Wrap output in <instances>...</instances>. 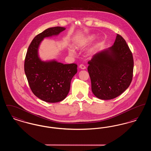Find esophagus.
<instances>
[{
  "mask_svg": "<svg viewBox=\"0 0 151 151\" xmlns=\"http://www.w3.org/2000/svg\"><path fill=\"white\" fill-rule=\"evenodd\" d=\"M79 68H80V69H81V70H85V69H86V67L84 65H79Z\"/></svg>",
  "mask_w": 151,
  "mask_h": 151,
  "instance_id": "34e87169",
  "label": "esophagus"
}]
</instances>
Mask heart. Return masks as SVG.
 <instances>
[{
	"label": "heart",
	"mask_w": 151,
	"mask_h": 151,
	"mask_svg": "<svg viewBox=\"0 0 151 151\" xmlns=\"http://www.w3.org/2000/svg\"><path fill=\"white\" fill-rule=\"evenodd\" d=\"M95 38L94 36H90L88 37L86 39H84L81 43H77L75 46L76 48L77 49H81L85 45H86V43H89L92 41H93ZM69 52L71 55H73L74 54V50L72 49V48H70L69 49Z\"/></svg>",
	"instance_id": "b5f03b06"
}]
</instances>
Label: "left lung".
<instances>
[{
  "instance_id": "left-lung-1",
  "label": "left lung",
  "mask_w": 151,
  "mask_h": 151,
  "mask_svg": "<svg viewBox=\"0 0 151 151\" xmlns=\"http://www.w3.org/2000/svg\"><path fill=\"white\" fill-rule=\"evenodd\" d=\"M88 63L92 92L100 99L111 100L119 96L132 81V54L119 35L111 47L95 54Z\"/></svg>"
}]
</instances>
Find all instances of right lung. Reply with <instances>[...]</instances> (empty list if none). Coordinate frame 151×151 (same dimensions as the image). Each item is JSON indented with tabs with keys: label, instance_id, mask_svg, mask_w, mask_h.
<instances>
[{
	"label": "right lung",
	"instance_id": "right-lung-1",
	"mask_svg": "<svg viewBox=\"0 0 151 151\" xmlns=\"http://www.w3.org/2000/svg\"><path fill=\"white\" fill-rule=\"evenodd\" d=\"M65 29L52 27L37 35L30 44L25 59L24 71L32 92L47 102H58L65 99L70 91L72 78L78 71L75 63L43 62L38 57V47L43 38L57 36Z\"/></svg>",
	"mask_w": 151,
	"mask_h": 151
}]
</instances>
